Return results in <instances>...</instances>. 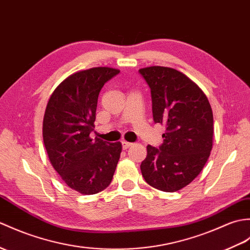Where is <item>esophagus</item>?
I'll return each instance as SVG.
<instances>
[{"label": "esophagus", "mask_w": 250, "mask_h": 250, "mask_svg": "<svg viewBox=\"0 0 250 250\" xmlns=\"http://www.w3.org/2000/svg\"><path fill=\"white\" fill-rule=\"evenodd\" d=\"M121 144H123V148L125 150V149H127V148H130L131 146H132V143H129V142H125V141H123L121 142Z\"/></svg>", "instance_id": "esophagus-1"}]
</instances>
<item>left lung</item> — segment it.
<instances>
[{
	"instance_id": "1",
	"label": "left lung",
	"mask_w": 250,
	"mask_h": 250,
	"mask_svg": "<svg viewBox=\"0 0 250 250\" xmlns=\"http://www.w3.org/2000/svg\"><path fill=\"white\" fill-rule=\"evenodd\" d=\"M151 90L155 124L166 126L163 144L147 146L142 175L152 188L172 193L199 175L213 146V113L205 92L176 69H139Z\"/></svg>"
}]
</instances>
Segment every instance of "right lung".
<instances>
[{
  "instance_id": "right-lung-1",
  "label": "right lung",
  "mask_w": 250,
  "mask_h": 250,
  "mask_svg": "<svg viewBox=\"0 0 250 250\" xmlns=\"http://www.w3.org/2000/svg\"><path fill=\"white\" fill-rule=\"evenodd\" d=\"M119 72L109 67L75 72L56 87L46 104L42 136L49 160L62 181L83 195L106 188L120 158L121 143L89 137L99 92Z\"/></svg>"
}]
</instances>
